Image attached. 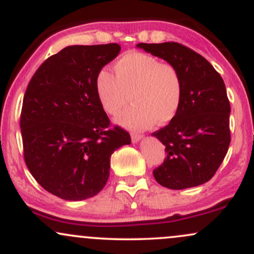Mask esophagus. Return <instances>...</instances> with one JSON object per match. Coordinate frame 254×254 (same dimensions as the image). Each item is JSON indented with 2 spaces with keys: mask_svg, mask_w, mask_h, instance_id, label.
I'll list each match as a JSON object with an SVG mask.
<instances>
[{
  "mask_svg": "<svg viewBox=\"0 0 254 254\" xmlns=\"http://www.w3.org/2000/svg\"><path fill=\"white\" fill-rule=\"evenodd\" d=\"M141 139H142V135H140V134H134V133L132 134V141L134 142V144H135V142L140 141Z\"/></svg>",
  "mask_w": 254,
  "mask_h": 254,
  "instance_id": "obj_1",
  "label": "esophagus"
}]
</instances>
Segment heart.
Returning a JSON list of instances; mask_svg holds the SVG:
<instances>
[{"label": "heart", "mask_w": 254, "mask_h": 254, "mask_svg": "<svg viewBox=\"0 0 254 254\" xmlns=\"http://www.w3.org/2000/svg\"><path fill=\"white\" fill-rule=\"evenodd\" d=\"M116 76L101 69L95 79L96 96L103 110L115 115L132 93V107L115 118L120 126L144 130L168 124L178 115L182 102V81L173 65L149 54L130 51L115 64Z\"/></svg>", "instance_id": "heart-1"}]
</instances>
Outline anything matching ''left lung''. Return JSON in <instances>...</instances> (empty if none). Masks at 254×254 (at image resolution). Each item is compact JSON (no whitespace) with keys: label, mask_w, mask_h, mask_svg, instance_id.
Masks as SVG:
<instances>
[{"label":"left lung","mask_w":254,"mask_h":254,"mask_svg":"<svg viewBox=\"0 0 254 254\" xmlns=\"http://www.w3.org/2000/svg\"><path fill=\"white\" fill-rule=\"evenodd\" d=\"M136 48L167 61L182 81L178 115L151 134L167 151L153 176L170 190L203 185L217 172L230 144V104L223 79L206 59L179 43H139Z\"/></svg>","instance_id":"left-lung-1"}]
</instances>
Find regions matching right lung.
Instances as JSON below:
<instances>
[{"instance_id": "add662e5", "label": "right lung", "mask_w": 254, "mask_h": 254, "mask_svg": "<svg viewBox=\"0 0 254 254\" xmlns=\"http://www.w3.org/2000/svg\"><path fill=\"white\" fill-rule=\"evenodd\" d=\"M116 43L70 45L37 69L22 102L24 157L36 181L64 200L98 194L110 157L130 135L110 121L96 96L97 73L120 54Z\"/></svg>"}]
</instances>
